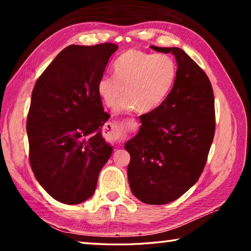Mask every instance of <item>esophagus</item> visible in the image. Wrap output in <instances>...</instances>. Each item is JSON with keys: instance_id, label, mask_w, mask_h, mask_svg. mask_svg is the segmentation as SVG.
I'll return each mask as SVG.
<instances>
[{"instance_id": "34e87169", "label": "esophagus", "mask_w": 251, "mask_h": 251, "mask_svg": "<svg viewBox=\"0 0 251 251\" xmlns=\"http://www.w3.org/2000/svg\"><path fill=\"white\" fill-rule=\"evenodd\" d=\"M106 125H108L109 128H110L109 137L110 138H117V128H116V126L114 125V124H112V123H108V124H106Z\"/></svg>"}]
</instances>
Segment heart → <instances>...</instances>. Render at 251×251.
<instances>
[{"instance_id": "obj_1", "label": "heart", "mask_w": 251, "mask_h": 251, "mask_svg": "<svg viewBox=\"0 0 251 251\" xmlns=\"http://www.w3.org/2000/svg\"><path fill=\"white\" fill-rule=\"evenodd\" d=\"M114 77L103 76L97 91L106 106L114 107L125 94L128 96L118 105V110L136 106L139 112H151L166 100L175 84L177 65L167 55L128 50L118 57L113 66Z\"/></svg>"}]
</instances>
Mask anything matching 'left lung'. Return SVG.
Wrapping results in <instances>:
<instances>
[{
  "instance_id": "left-lung-1",
  "label": "left lung",
  "mask_w": 251,
  "mask_h": 251,
  "mask_svg": "<svg viewBox=\"0 0 251 251\" xmlns=\"http://www.w3.org/2000/svg\"><path fill=\"white\" fill-rule=\"evenodd\" d=\"M175 55L177 76L161 105L141 116L138 134L125 144L131 193L148 205L176 201L196 184L215 135L214 92L205 72L178 48H157Z\"/></svg>"
}]
</instances>
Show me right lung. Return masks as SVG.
Listing matches in <instances>:
<instances>
[{
  "instance_id": "obj_1",
  "label": "right lung",
  "mask_w": 251,
  "mask_h": 251,
  "mask_svg": "<svg viewBox=\"0 0 251 251\" xmlns=\"http://www.w3.org/2000/svg\"><path fill=\"white\" fill-rule=\"evenodd\" d=\"M113 43L70 45L36 80L26 131L29 164L40 185L57 201L76 205L94 194L113 147L104 141V112L97 91Z\"/></svg>"
}]
</instances>
